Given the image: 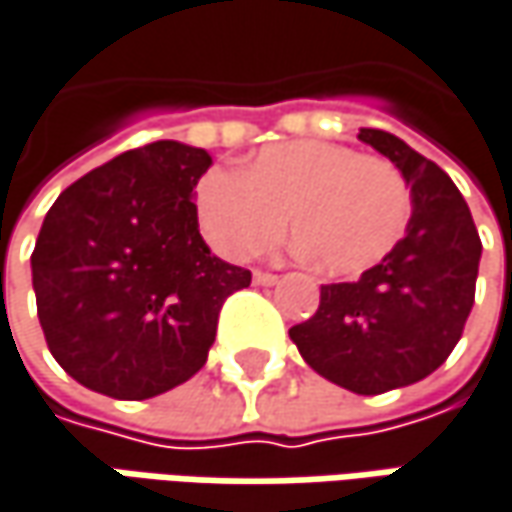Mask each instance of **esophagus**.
Masks as SVG:
<instances>
[{
	"label": "esophagus",
	"instance_id": "34e87169",
	"mask_svg": "<svg viewBox=\"0 0 512 512\" xmlns=\"http://www.w3.org/2000/svg\"><path fill=\"white\" fill-rule=\"evenodd\" d=\"M255 284L257 286H275L278 284V275H272V272H255Z\"/></svg>",
	"mask_w": 512,
	"mask_h": 512
}]
</instances>
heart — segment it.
I'll use <instances>...</instances> for the list:
<instances>
[{"instance_id":"obj_1","label":"heart","mask_w":512,"mask_h":512,"mask_svg":"<svg viewBox=\"0 0 512 512\" xmlns=\"http://www.w3.org/2000/svg\"><path fill=\"white\" fill-rule=\"evenodd\" d=\"M196 217L211 246L234 260L275 249L289 217L295 246L318 272L350 278L397 249L411 220V188L388 159L301 138L263 147L240 173H205Z\"/></svg>"}]
</instances>
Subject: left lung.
I'll return each mask as SVG.
<instances>
[{"label": "left lung", "instance_id": "8db88e82", "mask_svg": "<svg viewBox=\"0 0 512 512\" xmlns=\"http://www.w3.org/2000/svg\"><path fill=\"white\" fill-rule=\"evenodd\" d=\"M359 138L406 176V237L359 281L321 286L316 316L289 339L316 374L371 397L426 379L458 345L475 304L481 237L435 162L385 130H359Z\"/></svg>", "mask_w": 512, "mask_h": 512}]
</instances>
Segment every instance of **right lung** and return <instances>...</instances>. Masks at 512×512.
<instances>
[{
    "label": "right lung",
    "instance_id": "add662e5",
    "mask_svg": "<svg viewBox=\"0 0 512 512\" xmlns=\"http://www.w3.org/2000/svg\"><path fill=\"white\" fill-rule=\"evenodd\" d=\"M202 147L153 141L89 170L48 208L31 278L57 365L115 400H150L205 365L217 318L252 272L205 246Z\"/></svg>",
    "mask_w": 512,
    "mask_h": 512
}]
</instances>
